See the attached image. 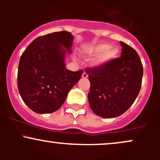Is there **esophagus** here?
<instances>
[{
	"mask_svg": "<svg viewBox=\"0 0 160 160\" xmlns=\"http://www.w3.org/2000/svg\"><path fill=\"white\" fill-rule=\"evenodd\" d=\"M82 77L83 78H88V74L86 72H85V71H84L83 73H82Z\"/></svg>",
	"mask_w": 160,
	"mask_h": 160,
	"instance_id": "1",
	"label": "esophagus"
}]
</instances>
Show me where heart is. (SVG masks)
Masks as SVG:
<instances>
[{"instance_id": "heart-1", "label": "heart", "mask_w": 160, "mask_h": 160, "mask_svg": "<svg viewBox=\"0 0 160 160\" xmlns=\"http://www.w3.org/2000/svg\"><path fill=\"white\" fill-rule=\"evenodd\" d=\"M119 52L120 50L118 48L111 47V45L105 43H98L93 47H88L84 51V54L86 56H95L99 55L93 62V64L96 66L105 65L111 62L118 56Z\"/></svg>"}]
</instances>
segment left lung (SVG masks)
Listing matches in <instances>:
<instances>
[{"instance_id":"1","label":"left lung","mask_w":160,"mask_h":160,"mask_svg":"<svg viewBox=\"0 0 160 160\" xmlns=\"http://www.w3.org/2000/svg\"><path fill=\"white\" fill-rule=\"evenodd\" d=\"M121 57L105 65L87 68L90 91L89 106L96 115L112 118L132 105L141 87L143 65L132 47L120 41Z\"/></svg>"}]
</instances>
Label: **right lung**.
Instances as JSON below:
<instances>
[{
  "mask_svg": "<svg viewBox=\"0 0 160 160\" xmlns=\"http://www.w3.org/2000/svg\"><path fill=\"white\" fill-rule=\"evenodd\" d=\"M74 37L66 31L34 40L20 58L17 85L25 104L37 113L56 111L81 78L82 70L66 69V50L71 52Z\"/></svg>",
  "mask_w": 160,
  "mask_h": 160,
  "instance_id": "right-lung-1",
  "label": "right lung"
}]
</instances>
